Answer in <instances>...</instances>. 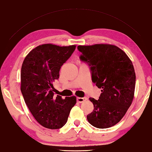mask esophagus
<instances>
[{
	"mask_svg": "<svg viewBox=\"0 0 152 152\" xmlns=\"http://www.w3.org/2000/svg\"><path fill=\"white\" fill-rule=\"evenodd\" d=\"M88 99V98L86 97H84V98H77V101L79 103H82L84 101H86Z\"/></svg>",
	"mask_w": 152,
	"mask_h": 152,
	"instance_id": "1",
	"label": "esophagus"
}]
</instances>
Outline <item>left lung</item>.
<instances>
[{"label":"left lung","mask_w":152,"mask_h":152,"mask_svg":"<svg viewBox=\"0 0 152 152\" xmlns=\"http://www.w3.org/2000/svg\"><path fill=\"white\" fill-rule=\"evenodd\" d=\"M81 61L90 66L91 79L102 93L96 100L90 98L94 110L87 116L91 125L106 129L115 125L132 103L135 73L132 62L118 47L109 44L78 46Z\"/></svg>","instance_id":"left-lung-1"}]
</instances>
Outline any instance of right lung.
Returning a JSON list of instances; mask_svg holds the SVG:
<instances>
[{
    "mask_svg": "<svg viewBox=\"0 0 152 152\" xmlns=\"http://www.w3.org/2000/svg\"><path fill=\"white\" fill-rule=\"evenodd\" d=\"M76 46L42 44L25 58L21 70V91L35 119L44 127L60 129L65 125L76 97L55 96L53 82L59 78L62 65Z\"/></svg>",
    "mask_w": 152,
    "mask_h": 152,
    "instance_id": "add662e5",
    "label": "right lung"
}]
</instances>
